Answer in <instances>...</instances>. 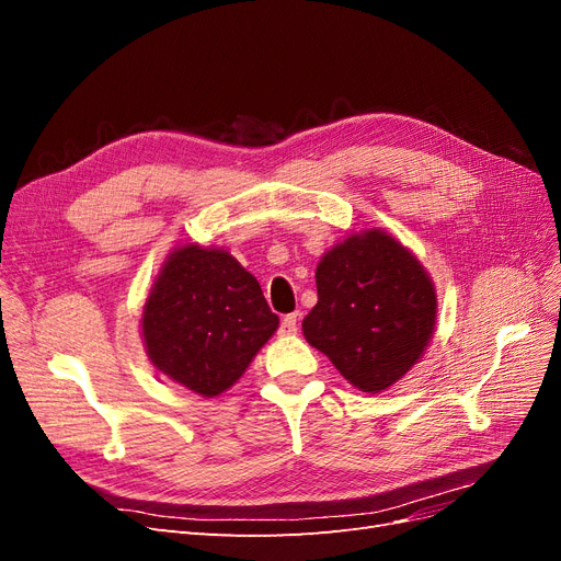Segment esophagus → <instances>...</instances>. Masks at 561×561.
Here are the masks:
<instances>
[{
  "instance_id": "obj_1",
  "label": "esophagus",
  "mask_w": 561,
  "mask_h": 561,
  "mask_svg": "<svg viewBox=\"0 0 561 561\" xmlns=\"http://www.w3.org/2000/svg\"><path fill=\"white\" fill-rule=\"evenodd\" d=\"M297 313H290V316H285L283 320H280V334L283 336H293V334H297Z\"/></svg>"
}]
</instances>
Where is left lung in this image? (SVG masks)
Listing matches in <instances>:
<instances>
[{"label":"left lung","instance_id":"obj_1","mask_svg":"<svg viewBox=\"0 0 561 561\" xmlns=\"http://www.w3.org/2000/svg\"><path fill=\"white\" fill-rule=\"evenodd\" d=\"M316 285L304 339L351 386L381 393L421 360L435 332V285L388 231L363 229L334 243L316 266Z\"/></svg>","mask_w":561,"mask_h":561}]
</instances>
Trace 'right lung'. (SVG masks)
<instances>
[{"mask_svg":"<svg viewBox=\"0 0 561 561\" xmlns=\"http://www.w3.org/2000/svg\"><path fill=\"white\" fill-rule=\"evenodd\" d=\"M140 328L147 358L165 379L217 398L274 336L278 316L229 250L184 243L151 285Z\"/></svg>","mask_w":561,"mask_h":561,"instance_id":"1","label":"right lung"}]
</instances>
